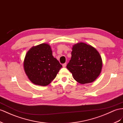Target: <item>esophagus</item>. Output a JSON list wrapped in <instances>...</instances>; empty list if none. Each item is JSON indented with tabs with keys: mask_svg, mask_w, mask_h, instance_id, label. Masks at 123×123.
<instances>
[{
	"mask_svg": "<svg viewBox=\"0 0 123 123\" xmlns=\"http://www.w3.org/2000/svg\"><path fill=\"white\" fill-rule=\"evenodd\" d=\"M66 65H67V64H66V63H64V64H62L63 67V68H65V67H66Z\"/></svg>",
	"mask_w": 123,
	"mask_h": 123,
	"instance_id": "1",
	"label": "esophagus"
}]
</instances>
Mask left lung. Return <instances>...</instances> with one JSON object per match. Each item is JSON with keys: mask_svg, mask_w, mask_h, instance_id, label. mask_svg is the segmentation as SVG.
I'll use <instances>...</instances> for the list:
<instances>
[{"mask_svg": "<svg viewBox=\"0 0 123 123\" xmlns=\"http://www.w3.org/2000/svg\"><path fill=\"white\" fill-rule=\"evenodd\" d=\"M71 55L67 68L74 79L83 84L95 80L102 67V59L97 50L89 45L80 43L73 46Z\"/></svg>", "mask_w": 123, "mask_h": 123, "instance_id": "left-lung-1", "label": "left lung"}]
</instances>
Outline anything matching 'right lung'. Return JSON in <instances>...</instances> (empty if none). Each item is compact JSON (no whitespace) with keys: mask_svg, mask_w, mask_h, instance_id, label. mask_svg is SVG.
Segmentation results:
<instances>
[{"mask_svg":"<svg viewBox=\"0 0 123 123\" xmlns=\"http://www.w3.org/2000/svg\"><path fill=\"white\" fill-rule=\"evenodd\" d=\"M23 65L29 80L33 84L43 86L51 83L62 67L53 56L51 47L47 43L32 47L27 52Z\"/></svg>","mask_w":123,"mask_h":123,"instance_id":"1","label":"right lung"}]
</instances>
